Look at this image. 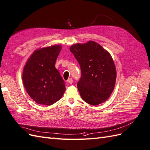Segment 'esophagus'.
<instances>
[{
	"mask_svg": "<svg viewBox=\"0 0 150 150\" xmlns=\"http://www.w3.org/2000/svg\"><path fill=\"white\" fill-rule=\"evenodd\" d=\"M67 83H69V84H72L73 83V80H72V78H69L67 79Z\"/></svg>",
	"mask_w": 150,
	"mask_h": 150,
	"instance_id": "34e87169",
	"label": "esophagus"
}]
</instances>
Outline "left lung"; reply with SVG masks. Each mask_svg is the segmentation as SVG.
I'll return each instance as SVG.
<instances>
[{"instance_id": "left-lung-1", "label": "left lung", "mask_w": 150, "mask_h": 150, "mask_svg": "<svg viewBox=\"0 0 150 150\" xmlns=\"http://www.w3.org/2000/svg\"><path fill=\"white\" fill-rule=\"evenodd\" d=\"M79 62L81 76L78 89L87 103L96 106L106 101L115 88L116 71L110 54L94 41L70 47Z\"/></svg>"}]
</instances>
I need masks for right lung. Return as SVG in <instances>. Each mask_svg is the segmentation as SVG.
Wrapping results in <instances>:
<instances>
[{"instance_id":"add662e5","label":"right lung","mask_w":150,"mask_h":150,"mask_svg":"<svg viewBox=\"0 0 150 150\" xmlns=\"http://www.w3.org/2000/svg\"><path fill=\"white\" fill-rule=\"evenodd\" d=\"M61 46L34 51L24 67L22 80L30 97L38 104L51 105L59 100L66 88L64 81L55 67Z\"/></svg>"}]
</instances>
